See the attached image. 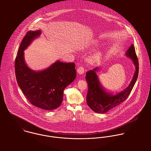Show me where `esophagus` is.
I'll return each instance as SVG.
<instances>
[{"label":"esophagus","mask_w":151,"mask_h":151,"mask_svg":"<svg viewBox=\"0 0 151 151\" xmlns=\"http://www.w3.org/2000/svg\"><path fill=\"white\" fill-rule=\"evenodd\" d=\"M77 73L79 74H83L84 73V68L83 67H80L78 68L77 69Z\"/></svg>","instance_id":"obj_1"}]
</instances>
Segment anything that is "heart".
I'll use <instances>...</instances> for the list:
<instances>
[{
	"label": "heart",
	"instance_id": "b5f03b06",
	"mask_svg": "<svg viewBox=\"0 0 151 151\" xmlns=\"http://www.w3.org/2000/svg\"><path fill=\"white\" fill-rule=\"evenodd\" d=\"M98 45V42H93L92 43H90L89 45V46L90 47H93L96 46ZM102 53L101 52H96L95 53H93L89 58V60L91 63H95L98 62L102 58Z\"/></svg>",
	"mask_w": 151,
	"mask_h": 151
}]
</instances>
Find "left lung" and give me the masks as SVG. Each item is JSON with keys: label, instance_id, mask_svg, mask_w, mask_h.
Listing matches in <instances>:
<instances>
[{"label": "left lung", "instance_id": "8db88e82", "mask_svg": "<svg viewBox=\"0 0 151 151\" xmlns=\"http://www.w3.org/2000/svg\"><path fill=\"white\" fill-rule=\"evenodd\" d=\"M125 55L130 58L135 67V71L129 86L121 92L113 94L107 92L101 85L96 73L99 67H96L86 73V80L88 86L86 95V104L93 111L98 113H105L112 108L124 102L129 96L134 86L138 76L139 64L134 45L126 52Z\"/></svg>", "mask_w": 151, "mask_h": 151}]
</instances>
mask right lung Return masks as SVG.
Segmentation results:
<instances>
[{"mask_svg": "<svg viewBox=\"0 0 151 151\" xmlns=\"http://www.w3.org/2000/svg\"><path fill=\"white\" fill-rule=\"evenodd\" d=\"M41 34V30L29 31L22 40L15 60L16 80L24 95L33 105L46 110L60 106L65 88L76 78V65L57 60L47 68L35 71L25 62L24 51Z\"/></svg>", "mask_w": 151, "mask_h": 151, "instance_id": "1", "label": "right lung"}]
</instances>
